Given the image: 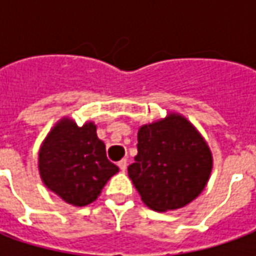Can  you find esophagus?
<instances>
[{"mask_svg": "<svg viewBox=\"0 0 256 256\" xmlns=\"http://www.w3.org/2000/svg\"><path fill=\"white\" fill-rule=\"evenodd\" d=\"M118 166H119V168H120L122 172H124V170L128 168V160H126V159H122V160L118 163Z\"/></svg>", "mask_w": 256, "mask_h": 256, "instance_id": "34e87169", "label": "esophagus"}]
</instances>
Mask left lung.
<instances>
[{
  "label": "left lung",
  "mask_w": 256,
  "mask_h": 256,
  "mask_svg": "<svg viewBox=\"0 0 256 256\" xmlns=\"http://www.w3.org/2000/svg\"><path fill=\"white\" fill-rule=\"evenodd\" d=\"M138 154L128 177L150 208H181L202 193L212 170V155L202 134L180 114L141 126Z\"/></svg>",
  "instance_id": "1"
}]
</instances>
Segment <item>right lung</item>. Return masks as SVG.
<instances>
[{
  "mask_svg": "<svg viewBox=\"0 0 256 256\" xmlns=\"http://www.w3.org/2000/svg\"><path fill=\"white\" fill-rule=\"evenodd\" d=\"M38 168L45 186L76 207L94 202L106 181L119 172L106 159L94 123L78 126L68 118L56 123L44 140Z\"/></svg>",
  "mask_w": 256,
  "mask_h": 256,
  "instance_id": "obj_1",
  "label": "right lung"
}]
</instances>
